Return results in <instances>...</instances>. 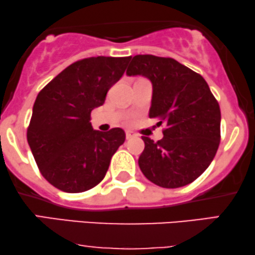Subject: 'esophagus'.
Instances as JSON below:
<instances>
[{
	"label": "esophagus",
	"instance_id": "esophagus-1",
	"mask_svg": "<svg viewBox=\"0 0 255 255\" xmlns=\"http://www.w3.org/2000/svg\"><path fill=\"white\" fill-rule=\"evenodd\" d=\"M125 134H127V139L128 140L132 139V138L134 137V133H133V132H131V131H127V133H125Z\"/></svg>",
	"mask_w": 255,
	"mask_h": 255
}]
</instances>
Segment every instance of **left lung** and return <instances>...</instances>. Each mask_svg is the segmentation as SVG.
<instances>
[{
  "label": "left lung",
  "mask_w": 255,
  "mask_h": 255,
  "mask_svg": "<svg viewBox=\"0 0 255 255\" xmlns=\"http://www.w3.org/2000/svg\"><path fill=\"white\" fill-rule=\"evenodd\" d=\"M127 75L150 79L148 116L165 123L163 139L141 137V172L165 188L191 184L210 166L220 143V108L206 81L176 59L153 55L134 56Z\"/></svg>",
  "instance_id": "8db88e82"
}]
</instances>
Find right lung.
Segmentation results:
<instances>
[{
	"label": "right lung",
	"instance_id": "add662e5",
	"mask_svg": "<svg viewBox=\"0 0 255 255\" xmlns=\"http://www.w3.org/2000/svg\"><path fill=\"white\" fill-rule=\"evenodd\" d=\"M130 59H81L37 95L26 139L42 176L58 190L79 193L95 187L124 143V130H94L90 115L104 104L109 89L120 81Z\"/></svg>",
	"mask_w": 255,
	"mask_h": 255
}]
</instances>
